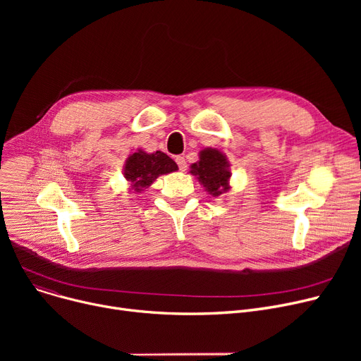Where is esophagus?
Returning a JSON list of instances; mask_svg holds the SVG:
<instances>
[{"instance_id":"esophagus-1","label":"esophagus","mask_w":361,"mask_h":361,"mask_svg":"<svg viewBox=\"0 0 361 361\" xmlns=\"http://www.w3.org/2000/svg\"><path fill=\"white\" fill-rule=\"evenodd\" d=\"M176 162L178 164L180 171H185V169H187V162H185L184 157H177V158H176Z\"/></svg>"}]
</instances>
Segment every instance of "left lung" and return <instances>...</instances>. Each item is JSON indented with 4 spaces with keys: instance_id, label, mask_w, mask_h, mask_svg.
Segmentation results:
<instances>
[{
    "instance_id": "1",
    "label": "left lung",
    "mask_w": 361,
    "mask_h": 361,
    "mask_svg": "<svg viewBox=\"0 0 361 361\" xmlns=\"http://www.w3.org/2000/svg\"><path fill=\"white\" fill-rule=\"evenodd\" d=\"M225 154L215 147H204L199 152V161L190 165V174L204 187L207 195L219 197L230 192L231 169Z\"/></svg>"
}]
</instances>
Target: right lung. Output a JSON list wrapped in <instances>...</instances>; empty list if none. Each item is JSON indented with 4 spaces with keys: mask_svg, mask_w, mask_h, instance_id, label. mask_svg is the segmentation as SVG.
<instances>
[{
    "mask_svg": "<svg viewBox=\"0 0 361 361\" xmlns=\"http://www.w3.org/2000/svg\"><path fill=\"white\" fill-rule=\"evenodd\" d=\"M177 164L161 150L147 154L143 149H137L131 154L124 164V178L130 184L128 190L133 193H142L159 176L177 171Z\"/></svg>",
    "mask_w": 361,
    "mask_h": 361,
    "instance_id": "1",
    "label": "right lung"
}]
</instances>
